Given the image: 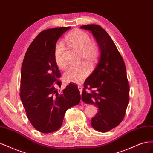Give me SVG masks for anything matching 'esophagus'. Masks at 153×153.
Here are the masks:
<instances>
[{
  "instance_id": "obj_1",
  "label": "esophagus",
  "mask_w": 153,
  "mask_h": 153,
  "mask_svg": "<svg viewBox=\"0 0 153 153\" xmlns=\"http://www.w3.org/2000/svg\"><path fill=\"white\" fill-rule=\"evenodd\" d=\"M78 90H79V91H80V94H82V91H83L82 87L81 85H78Z\"/></svg>"
}]
</instances>
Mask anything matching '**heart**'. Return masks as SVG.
<instances>
[{"label":"heart","instance_id":"1","mask_svg":"<svg viewBox=\"0 0 153 153\" xmlns=\"http://www.w3.org/2000/svg\"><path fill=\"white\" fill-rule=\"evenodd\" d=\"M65 41L71 47L79 51L81 61H84L91 67L94 66L98 60L99 50L98 46L91 42L89 34L82 30H75L66 37ZM64 50L65 47L61 41L55 44L54 59L57 66L61 69H64L67 66V63L64 59ZM89 74V68L85 64H80L78 66L69 67L64 73V78L68 82L80 84Z\"/></svg>","mask_w":153,"mask_h":153}]
</instances>
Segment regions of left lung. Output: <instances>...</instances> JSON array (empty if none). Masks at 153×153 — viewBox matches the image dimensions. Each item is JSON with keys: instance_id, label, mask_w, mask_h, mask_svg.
<instances>
[{"instance_id": "8db88e82", "label": "left lung", "mask_w": 153, "mask_h": 153, "mask_svg": "<svg viewBox=\"0 0 153 153\" xmlns=\"http://www.w3.org/2000/svg\"><path fill=\"white\" fill-rule=\"evenodd\" d=\"M80 29L91 32L100 49L98 64L84 82L82 98L85 103L98 108V113L92 118V128L107 132L121 123L129 103L126 66L113 40L102 27L89 24ZM86 88L91 91L87 92Z\"/></svg>"}]
</instances>
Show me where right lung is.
I'll list each match as a JSON object with an SVG mask.
<instances>
[{"label":"right lung","instance_id":"1","mask_svg":"<svg viewBox=\"0 0 153 153\" xmlns=\"http://www.w3.org/2000/svg\"><path fill=\"white\" fill-rule=\"evenodd\" d=\"M71 27L43 30L27 49L21 70L20 98L32 126L43 133L62 126L66 111L79 104L81 96L76 85L69 84L62 92L61 73L54 59L57 41Z\"/></svg>","mask_w":153,"mask_h":153}]
</instances>
